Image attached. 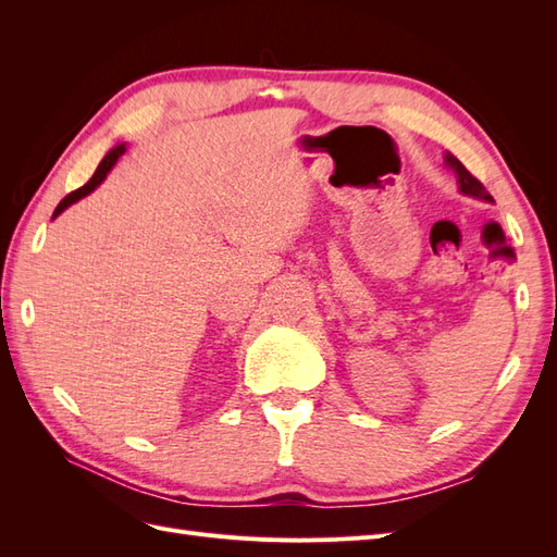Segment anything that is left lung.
Listing matches in <instances>:
<instances>
[{"instance_id": "1", "label": "left lung", "mask_w": 557, "mask_h": 557, "mask_svg": "<svg viewBox=\"0 0 557 557\" xmlns=\"http://www.w3.org/2000/svg\"><path fill=\"white\" fill-rule=\"evenodd\" d=\"M446 164L450 166V170H453L455 174H458V183H460V193H462V195L476 197V199H485V201H493V197L487 195V190L483 188V183H481L479 178L471 176V174L467 172V166H465L458 158L446 153Z\"/></svg>"}]
</instances>
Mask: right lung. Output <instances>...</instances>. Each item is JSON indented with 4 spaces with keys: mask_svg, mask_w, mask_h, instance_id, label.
<instances>
[{
    "mask_svg": "<svg viewBox=\"0 0 557 557\" xmlns=\"http://www.w3.org/2000/svg\"><path fill=\"white\" fill-rule=\"evenodd\" d=\"M125 144H121V146H115V148H111L109 150V153L104 156V160L102 162H99V166H97V170H95V174H92V178L86 183V185H81V188L78 190H74V193H70V195H66L62 201H60V205H58V209L53 211V218H58L66 207H72L74 205V201H78V199H83V197H86V195H90L95 188H97V185L99 183H102L104 178H107V174L113 170V164L117 162V158H121L123 153H125Z\"/></svg>",
    "mask_w": 557,
    "mask_h": 557,
    "instance_id": "obj_1",
    "label": "right lung"
}]
</instances>
